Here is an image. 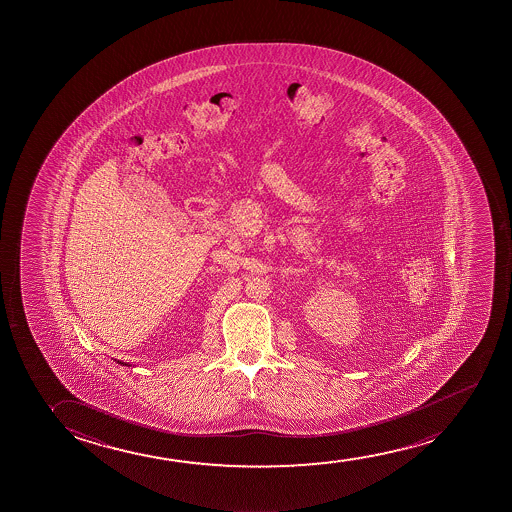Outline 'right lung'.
Here are the masks:
<instances>
[{
	"mask_svg": "<svg viewBox=\"0 0 512 512\" xmlns=\"http://www.w3.org/2000/svg\"><path fill=\"white\" fill-rule=\"evenodd\" d=\"M118 364H123V362L118 361ZM125 366H130V364H125Z\"/></svg>",
	"mask_w": 512,
	"mask_h": 512,
	"instance_id": "1",
	"label": "right lung"
}]
</instances>
